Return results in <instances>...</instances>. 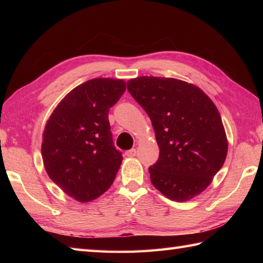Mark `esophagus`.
Returning <instances> with one entry per match:
<instances>
[{"label": "esophagus", "mask_w": 263, "mask_h": 263, "mask_svg": "<svg viewBox=\"0 0 263 263\" xmlns=\"http://www.w3.org/2000/svg\"><path fill=\"white\" fill-rule=\"evenodd\" d=\"M125 155L127 156V157H135V156L137 155V150H136V149L127 150V152L125 153Z\"/></svg>", "instance_id": "34e87169"}]
</instances>
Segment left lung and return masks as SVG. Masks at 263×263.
<instances>
[{
	"label": "left lung",
	"mask_w": 263,
	"mask_h": 263,
	"mask_svg": "<svg viewBox=\"0 0 263 263\" xmlns=\"http://www.w3.org/2000/svg\"><path fill=\"white\" fill-rule=\"evenodd\" d=\"M127 90L150 117L159 147L149 167L158 191L176 202L202 193L225 163L228 142L214 102L193 83L161 77H138Z\"/></svg>",
	"instance_id": "obj_1"
}]
</instances>
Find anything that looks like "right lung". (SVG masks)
I'll list each match as a JSON object with an SVG mask.
<instances>
[{"label": "right lung", "mask_w": 263, "mask_h": 263, "mask_svg": "<svg viewBox=\"0 0 263 263\" xmlns=\"http://www.w3.org/2000/svg\"><path fill=\"white\" fill-rule=\"evenodd\" d=\"M125 88L122 79L88 80L72 89L46 122L44 167L49 178L79 202L107 191L120 170L123 157L114 147L108 111Z\"/></svg>", "instance_id": "add662e5"}]
</instances>
